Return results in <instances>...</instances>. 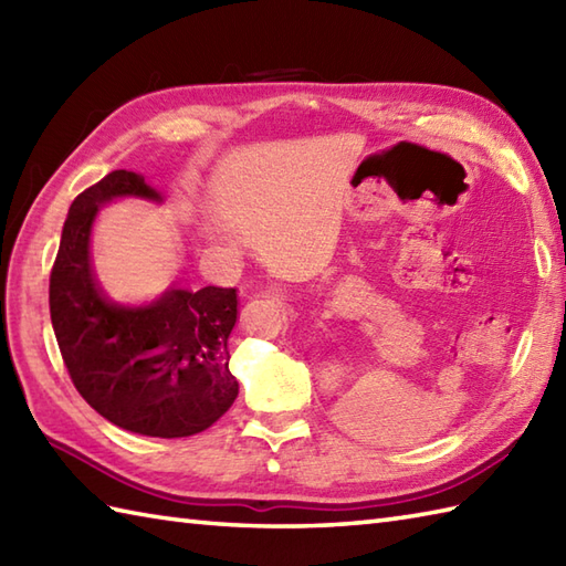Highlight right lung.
I'll list each match as a JSON object with an SVG mask.
<instances>
[{
    "label": "right lung",
    "instance_id": "add662e5",
    "mask_svg": "<svg viewBox=\"0 0 566 566\" xmlns=\"http://www.w3.org/2000/svg\"><path fill=\"white\" fill-rule=\"evenodd\" d=\"M160 199L146 179L114 170L77 195L51 270V321L67 375L109 423L150 438H187L238 396L228 335L238 294L226 286L170 290L146 306L112 302L94 280L92 221L114 197Z\"/></svg>",
    "mask_w": 566,
    "mask_h": 566
}]
</instances>
